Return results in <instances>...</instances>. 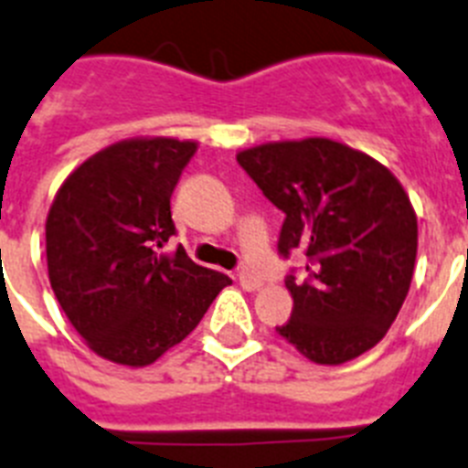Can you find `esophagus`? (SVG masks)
Here are the masks:
<instances>
[{
    "label": "esophagus",
    "instance_id": "esophagus-1",
    "mask_svg": "<svg viewBox=\"0 0 468 468\" xmlns=\"http://www.w3.org/2000/svg\"><path fill=\"white\" fill-rule=\"evenodd\" d=\"M238 280H239V287L247 292H257L263 287V280L259 278L257 273H251V271H239Z\"/></svg>",
    "mask_w": 468,
    "mask_h": 468
}]
</instances>
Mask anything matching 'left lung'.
<instances>
[{
	"instance_id": "left-lung-1",
	"label": "left lung",
	"mask_w": 468,
	"mask_h": 468,
	"mask_svg": "<svg viewBox=\"0 0 468 468\" xmlns=\"http://www.w3.org/2000/svg\"><path fill=\"white\" fill-rule=\"evenodd\" d=\"M239 166L284 211L278 250H302L306 278H287L292 318L275 327L318 365L377 346L410 292L417 214L388 166L332 138L239 150Z\"/></svg>"
}]
</instances>
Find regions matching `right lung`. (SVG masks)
I'll use <instances>...</instances> for the list:
<instances>
[{
    "instance_id": "right-lung-1",
    "label": "right lung",
    "mask_w": 468,
    "mask_h": 468,
    "mask_svg": "<svg viewBox=\"0 0 468 468\" xmlns=\"http://www.w3.org/2000/svg\"><path fill=\"white\" fill-rule=\"evenodd\" d=\"M195 141L138 136L84 160L47 217L51 290L96 356L145 367L197 327L229 275L197 266L174 235L172 193Z\"/></svg>"
}]
</instances>
